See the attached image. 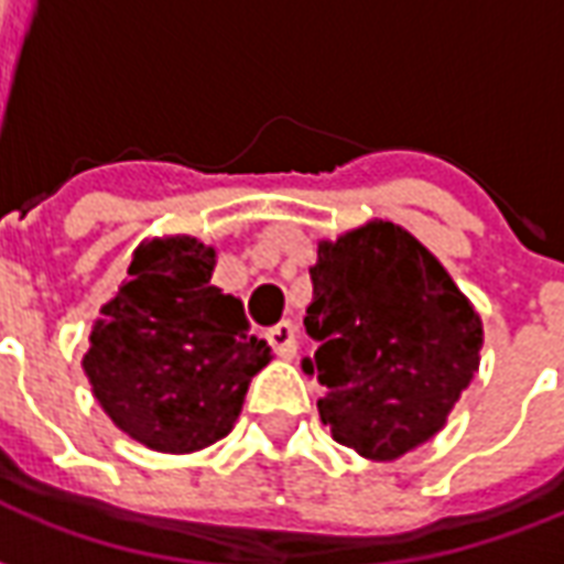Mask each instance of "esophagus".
<instances>
[{
  "instance_id": "obj_1",
  "label": "esophagus",
  "mask_w": 564,
  "mask_h": 564,
  "mask_svg": "<svg viewBox=\"0 0 564 564\" xmlns=\"http://www.w3.org/2000/svg\"><path fill=\"white\" fill-rule=\"evenodd\" d=\"M269 344H271V350L274 354L281 356V359H290V356L295 354V329H293V323H278V326H271L269 329Z\"/></svg>"
}]
</instances>
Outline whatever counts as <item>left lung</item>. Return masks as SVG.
<instances>
[{"mask_svg":"<svg viewBox=\"0 0 564 564\" xmlns=\"http://www.w3.org/2000/svg\"><path fill=\"white\" fill-rule=\"evenodd\" d=\"M305 329L326 395L319 420L371 462L423 447L480 368L484 319L447 269L399 223L368 220L319 241Z\"/></svg>","mask_w":564,"mask_h":564,"instance_id":"1","label":"left lung"}]
</instances>
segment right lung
I'll list each match as a JSON object with an SVG mask.
<instances>
[{
  "label": "right lung",
  "instance_id": "right-lung-1",
  "mask_svg": "<svg viewBox=\"0 0 564 564\" xmlns=\"http://www.w3.org/2000/svg\"><path fill=\"white\" fill-rule=\"evenodd\" d=\"M217 250L193 235L144 238L129 281L93 323L80 366L111 423L156 453H196L232 432L271 347L210 283Z\"/></svg>",
  "mask_w": 564,
  "mask_h": 564
}]
</instances>
